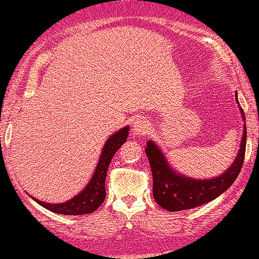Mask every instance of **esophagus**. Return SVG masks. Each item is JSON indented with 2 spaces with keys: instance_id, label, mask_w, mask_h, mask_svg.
I'll list each match as a JSON object with an SVG mask.
<instances>
[{
  "instance_id": "34e87169",
  "label": "esophagus",
  "mask_w": 259,
  "mask_h": 259,
  "mask_svg": "<svg viewBox=\"0 0 259 259\" xmlns=\"http://www.w3.org/2000/svg\"><path fill=\"white\" fill-rule=\"evenodd\" d=\"M149 132V122L145 118H137L133 124L134 135L145 136Z\"/></svg>"
}]
</instances>
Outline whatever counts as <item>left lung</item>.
Wrapping results in <instances>:
<instances>
[{"label":"left lung","mask_w":259,"mask_h":259,"mask_svg":"<svg viewBox=\"0 0 259 259\" xmlns=\"http://www.w3.org/2000/svg\"><path fill=\"white\" fill-rule=\"evenodd\" d=\"M238 97V94H235ZM239 104L238 98H235ZM245 120L244 111L240 109ZM246 149V124L238 155L228 169L210 179H195L176 172L171 167L161 149L153 141L147 142L145 152L148 156L153 175V196L160 207L169 211L192 209L219 197L233 184L243 167Z\"/></svg>","instance_id":"obj_1"}]
</instances>
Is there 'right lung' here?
<instances>
[{"label":"right lung","mask_w":259,"mask_h":259,"mask_svg":"<svg viewBox=\"0 0 259 259\" xmlns=\"http://www.w3.org/2000/svg\"><path fill=\"white\" fill-rule=\"evenodd\" d=\"M127 134H129V126H125L107 139L106 143L103 147V150H101L99 161H98L96 171L92 176L90 183L80 194L74 196L69 201L52 204V203L38 201L32 196L31 197L41 207L47 208L48 210H51L52 212H57V214L83 215L96 211L101 205V203L105 201L106 197L105 179L107 168H109V165L114 154L126 141Z\"/></svg>","instance_id":"1"}]
</instances>
